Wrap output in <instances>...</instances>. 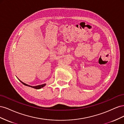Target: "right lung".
Listing matches in <instances>:
<instances>
[{"mask_svg": "<svg viewBox=\"0 0 124 124\" xmlns=\"http://www.w3.org/2000/svg\"><path fill=\"white\" fill-rule=\"evenodd\" d=\"M21 82V83L24 84V85L25 86H29V87H32V88H35V89H40L41 88L43 87L44 86H45L46 85V84H42V85H37V86H31V85H29L27 84H25L24 83H23V82H22L21 81H20Z\"/></svg>", "mask_w": 124, "mask_h": 124, "instance_id": "right-lung-1", "label": "right lung"}]
</instances>
